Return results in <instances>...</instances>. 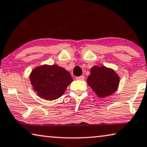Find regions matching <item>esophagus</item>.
<instances>
[{
  "label": "esophagus",
  "instance_id": "obj_1",
  "mask_svg": "<svg viewBox=\"0 0 147 147\" xmlns=\"http://www.w3.org/2000/svg\"><path fill=\"white\" fill-rule=\"evenodd\" d=\"M76 80H83L84 79V76H77L76 77Z\"/></svg>",
  "mask_w": 147,
  "mask_h": 147
}]
</instances>
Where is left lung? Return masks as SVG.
I'll use <instances>...</instances> for the list:
<instances>
[{
    "label": "left lung",
    "mask_w": 147,
    "mask_h": 147,
    "mask_svg": "<svg viewBox=\"0 0 147 147\" xmlns=\"http://www.w3.org/2000/svg\"><path fill=\"white\" fill-rule=\"evenodd\" d=\"M88 84L100 98L108 96L117 90L119 84V76L113 69L94 66L90 69L87 78Z\"/></svg>",
    "instance_id": "1"
}]
</instances>
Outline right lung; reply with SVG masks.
Wrapping results in <instances>:
<instances>
[{"mask_svg":"<svg viewBox=\"0 0 147 147\" xmlns=\"http://www.w3.org/2000/svg\"><path fill=\"white\" fill-rule=\"evenodd\" d=\"M30 80L38 96L48 100L61 97L73 82L69 72L57 65L35 68L30 74Z\"/></svg>","mask_w":147,"mask_h":147,"instance_id":"add662e5","label":"right lung"}]
</instances>
